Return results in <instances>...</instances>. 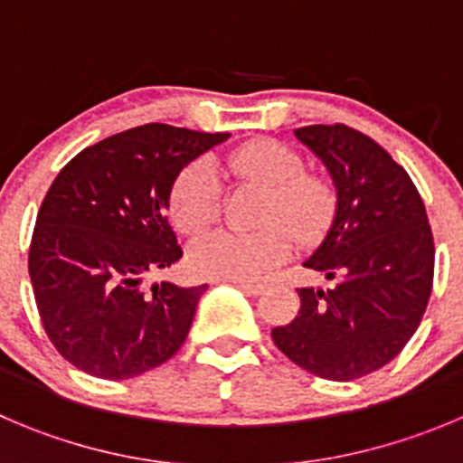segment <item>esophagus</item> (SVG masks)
<instances>
[{"instance_id": "34e87169", "label": "esophagus", "mask_w": 463, "mask_h": 463, "mask_svg": "<svg viewBox=\"0 0 463 463\" xmlns=\"http://www.w3.org/2000/svg\"><path fill=\"white\" fill-rule=\"evenodd\" d=\"M235 285L240 288L241 292H246V295H260V292H265V285L262 283H249V280H235Z\"/></svg>"}]
</instances>
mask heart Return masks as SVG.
I'll list each match as a JSON object with an SVG mask.
<instances>
[{"instance_id":"obj_1","label":"heart","mask_w":463,"mask_h":463,"mask_svg":"<svg viewBox=\"0 0 463 463\" xmlns=\"http://www.w3.org/2000/svg\"><path fill=\"white\" fill-rule=\"evenodd\" d=\"M240 178L269 187L260 231H212L198 237L189 265L198 276L217 280H256L288 256V232L310 241L326 228L334 212V192L324 180L306 175L304 162L292 148L276 141H256L228 157ZM222 187L207 162H194L171 189V217L183 232H201L219 217Z\"/></svg>"}]
</instances>
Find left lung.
I'll return each instance as SVG.
<instances>
[{"label":"left lung","instance_id":"8db88e82","mask_svg":"<svg viewBox=\"0 0 463 463\" xmlns=\"http://www.w3.org/2000/svg\"><path fill=\"white\" fill-rule=\"evenodd\" d=\"M295 137L335 187L329 228L304 267L331 288H301L299 315L271 329L306 373L352 382L383 368L420 324L434 279V240L409 173L347 125H308Z\"/></svg>","mask_w":463,"mask_h":463}]
</instances>
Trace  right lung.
<instances>
[{"mask_svg": "<svg viewBox=\"0 0 463 463\" xmlns=\"http://www.w3.org/2000/svg\"><path fill=\"white\" fill-rule=\"evenodd\" d=\"M228 132L139 125L77 153L38 210L29 279L56 352L90 377H137L183 347L207 285L146 274L183 258L166 219L171 189Z\"/></svg>", "mask_w": 463, "mask_h": 463, "instance_id": "obj_1", "label": "right lung"}]
</instances>
